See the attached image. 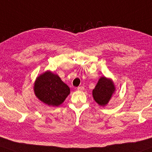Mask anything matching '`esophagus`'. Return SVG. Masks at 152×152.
I'll return each mask as SVG.
<instances>
[{
    "instance_id": "1",
    "label": "esophagus",
    "mask_w": 152,
    "mask_h": 152,
    "mask_svg": "<svg viewBox=\"0 0 152 152\" xmlns=\"http://www.w3.org/2000/svg\"><path fill=\"white\" fill-rule=\"evenodd\" d=\"M77 90H78V91H82V90H84V87L83 86H78V87L77 88Z\"/></svg>"
}]
</instances>
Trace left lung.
Returning a JSON list of instances; mask_svg holds the SVG:
<instances>
[{
	"instance_id": "obj_1",
	"label": "left lung",
	"mask_w": 152,
	"mask_h": 152,
	"mask_svg": "<svg viewBox=\"0 0 152 152\" xmlns=\"http://www.w3.org/2000/svg\"><path fill=\"white\" fill-rule=\"evenodd\" d=\"M115 91L116 87L112 79L102 76L93 90V99L99 106L105 107L112 98Z\"/></svg>"
}]
</instances>
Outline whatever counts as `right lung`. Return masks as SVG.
<instances>
[{"label": "right lung", "instance_id": "obj_1", "mask_svg": "<svg viewBox=\"0 0 152 152\" xmlns=\"http://www.w3.org/2000/svg\"><path fill=\"white\" fill-rule=\"evenodd\" d=\"M36 97L45 104L58 107L70 94V88L57 74L46 71L39 75L34 83Z\"/></svg>", "mask_w": 152, "mask_h": 152}]
</instances>
